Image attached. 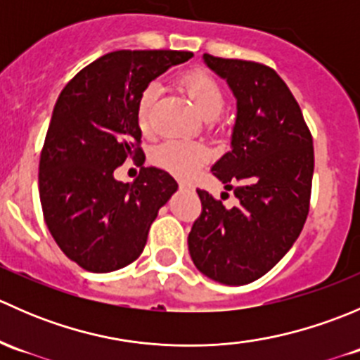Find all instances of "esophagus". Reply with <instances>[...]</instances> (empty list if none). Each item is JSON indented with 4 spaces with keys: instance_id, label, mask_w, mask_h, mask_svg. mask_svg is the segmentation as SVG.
<instances>
[{
    "instance_id": "esophagus-1",
    "label": "esophagus",
    "mask_w": 360,
    "mask_h": 360,
    "mask_svg": "<svg viewBox=\"0 0 360 360\" xmlns=\"http://www.w3.org/2000/svg\"><path fill=\"white\" fill-rule=\"evenodd\" d=\"M179 188L181 190H190V188H193V186H191L190 183H186V181H179Z\"/></svg>"
}]
</instances>
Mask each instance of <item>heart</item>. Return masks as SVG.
I'll return each instance as SVG.
<instances>
[{
  "label": "heart",
  "mask_w": 360,
  "mask_h": 360,
  "mask_svg": "<svg viewBox=\"0 0 360 360\" xmlns=\"http://www.w3.org/2000/svg\"><path fill=\"white\" fill-rule=\"evenodd\" d=\"M181 86L186 90L190 99L197 106V110L205 120H216L224 110L226 96H224L223 86L219 85L214 76L202 69H193L181 76ZM160 96V85L151 82L141 90L139 99H137L136 116L141 129H146L150 122L151 110L157 103ZM210 157L205 144L195 143V141H165L151 155V160L158 167L165 169L167 172L174 174L177 177H191Z\"/></svg>",
  "instance_id": "b5f03b06"
}]
</instances>
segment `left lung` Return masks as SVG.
<instances>
[{"label":"left lung","instance_id":"left-lung-1","mask_svg":"<svg viewBox=\"0 0 360 360\" xmlns=\"http://www.w3.org/2000/svg\"><path fill=\"white\" fill-rule=\"evenodd\" d=\"M237 97L231 150L212 174L233 191L226 209L197 190L202 212L188 235L195 266L212 281L244 285L285 256L310 210L314 141L300 104L275 69L252 60L203 53Z\"/></svg>","mask_w":360,"mask_h":360}]
</instances>
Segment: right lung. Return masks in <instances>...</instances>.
Instances as JSON below:
<instances>
[{"mask_svg": "<svg viewBox=\"0 0 360 360\" xmlns=\"http://www.w3.org/2000/svg\"><path fill=\"white\" fill-rule=\"evenodd\" d=\"M191 57L116 50L83 68L60 92L39 157V198L53 240L83 270L106 274L136 261L160 207L177 190L157 167H141L132 184L112 172L127 158L143 165L141 90Z\"/></svg>", "mask_w": 360, "mask_h": 360, "instance_id": "right-lung-1", "label": "right lung"}]
</instances>
